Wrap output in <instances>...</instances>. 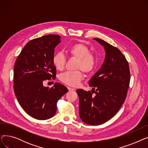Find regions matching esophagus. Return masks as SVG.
<instances>
[{
    "instance_id": "34e87169",
    "label": "esophagus",
    "mask_w": 148,
    "mask_h": 148,
    "mask_svg": "<svg viewBox=\"0 0 148 148\" xmlns=\"http://www.w3.org/2000/svg\"><path fill=\"white\" fill-rule=\"evenodd\" d=\"M68 89L69 91H72V90H75V89L71 88H69V87H68Z\"/></svg>"
}]
</instances>
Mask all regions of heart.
Masks as SVG:
<instances>
[{"instance_id": "heart-1", "label": "heart", "mask_w": 148, "mask_h": 148, "mask_svg": "<svg viewBox=\"0 0 148 148\" xmlns=\"http://www.w3.org/2000/svg\"><path fill=\"white\" fill-rule=\"evenodd\" d=\"M66 53L70 57L77 59L75 69H81L87 74L92 73L97 66V57L90 53L89 48L84 44L77 43L73 45L66 49ZM53 63L58 70H63L66 63L64 54L62 52L56 53L53 58ZM82 79L83 73L80 70L67 71L60 76L62 82L74 87L78 86Z\"/></svg>"}]
</instances>
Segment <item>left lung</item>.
<instances>
[{"mask_svg":"<svg viewBox=\"0 0 148 148\" xmlns=\"http://www.w3.org/2000/svg\"><path fill=\"white\" fill-rule=\"evenodd\" d=\"M94 40L104 47V61L89 82L93 87L91 92L81 89L76 92L81 119L88 125H98L112 119L125 101L130 72L125 57L118 48L101 39ZM94 92L96 94L93 96Z\"/></svg>","mask_w":148,"mask_h":148,"instance_id":"obj_1","label":"left lung"}]
</instances>
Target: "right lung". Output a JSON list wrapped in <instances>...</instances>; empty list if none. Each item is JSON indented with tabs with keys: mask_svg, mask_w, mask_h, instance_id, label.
<instances>
[{
	"mask_svg": "<svg viewBox=\"0 0 148 148\" xmlns=\"http://www.w3.org/2000/svg\"><path fill=\"white\" fill-rule=\"evenodd\" d=\"M60 36L48 35L28 42L18 56L14 68V89L21 107L29 115L39 120L55 114L58 100L68 91L59 83L49 88L43 83L56 79L53 63L54 48Z\"/></svg>",
	"mask_w": 148,
	"mask_h": 148,
	"instance_id": "1",
	"label": "right lung"
}]
</instances>
